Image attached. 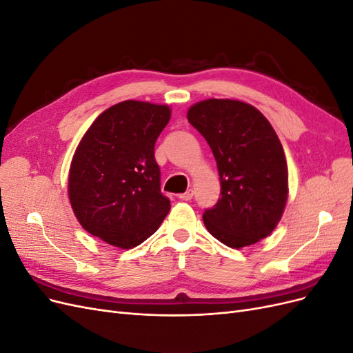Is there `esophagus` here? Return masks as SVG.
<instances>
[{"label":"esophagus","mask_w":353,"mask_h":353,"mask_svg":"<svg viewBox=\"0 0 353 353\" xmlns=\"http://www.w3.org/2000/svg\"><path fill=\"white\" fill-rule=\"evenodd\" d=\"M193 196H194V191H193V188H188V190L185 191V193L179 194V199H181V200H185V201H188V200L193 199Z\"/></svg>","instance_id":"34e87169"}]
</instances>
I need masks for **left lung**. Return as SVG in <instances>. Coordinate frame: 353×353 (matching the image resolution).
Masks as SVG:
<instances>
[{"label": "left lung", "instance_id": "8db88e82", "mask_svg": "<svg viewBox=\"0 0 353 353\" xmlns=\"http://www.w3.org/2000/svg\"><path fill=\"white\" fill-rule=\"evenodd\" d=\"M187 117L205 137L219 172L221 197L203 213L208 231L232 249L268 237L288 194L285 154L268 119L253 105L228 99L199 101Z\"/></svg>", "mask_w": 353, "mask_h": 353}]
</instances>
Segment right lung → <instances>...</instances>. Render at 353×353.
Listing matches in <instances>:
<instances>
[{
	"label": "right lung",
	"mask_w": 353,
	"mask_h": 353,
	"mask_svg": "<svg viewBox=\"0 0 353 353\" xmlns=\"http://www.w3.org/2000/svg\"><path fill=\"white\" fill-rule=\"evenodd\" d=\"M170 119L163 104L126 100L85 132L69 170V200L85 231L121 249L147 240L169 213L154 144Z\"/></svg>",
	"instance_id": "right-lung-1"
}]
</instances>
